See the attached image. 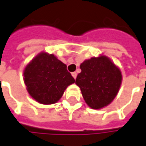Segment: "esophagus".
Instances as JSON below:
<instances>
[{"instance_id":"esophagus-1","label":"esophagus","mask_w":146,"mask_h":146,"mask_svg":"<svg viewBox=\"0 0 146 146\" xmlns=\"http://www.w3.org/2000/svg\"><path fill=\"white\" fill-rule=\"evenodd\" d=\"M72 76H73V77L74 78V79H76V77H77V73H76V72H73V73H72Z\"/></svg>"}]
</instances>
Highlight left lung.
<instances>
[{
  "instance_id": "left-lung-1",
  "label": "left lung",
  "mask_w": 146,
  "mask_h": 146,
  "mask_svg": "<svg viewBox=\"0 0 146 146\" xmlns=\"http://www.w3.org/2000/svg\"><path fill=\"white\" fill-rule=\"evenodd\" d=\"M76 85L87 106L101 110L109 106L118 94L122 81L121 71L104 54L85 60L80 65Z\"/></svg>"
}]
</instances>
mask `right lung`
Returning a JSON list of instances; mask_svg holds the SVG:
<instances>
[{"label":"right lung","instance_id":"1","mask_svg":"<svg viewBox=\"0 0 146 146\" xmlns=\"http://www.w3.org/2000/svg\"><path fill=\"white\" fill-rule=\"evenodd\" d=\"M67 66L54 54L40 52L23 71L24 82L29 96L42 105L55 104L75 80Z\"/></svg>","mask_w":146,"mask_h":146}]
</instances>
